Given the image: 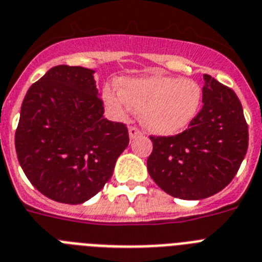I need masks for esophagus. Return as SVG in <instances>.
<instances>
[{
  "instance_id": "esophagus-1",
  "label": "esophagus",
  "mask_w": 262,
  "mask_h": 262,
  "mask_svg": "<svg viewBox=\"0 0 262 262\" xmlns=\"http://www.w3.org/2000/svg\"><path fill=\"white\" fill-rule=\"evenodd\" d=\"M138 136H141V130H140L137 126L129 127V137H130V140H135Z\"/></svg>"
}]
</instances>
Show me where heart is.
Here are the masks:
<instances>
[{
	"instance_id": "b5f03b06",
	"label": "heart",
	"mask_w": 262,
	"mask_h": 262,
	"mask_svg": "<svg viewBox=\"0 0 262 262\" xmlns=\"http://www.w3.org/2000/svg\"><path fill=\"white\" fill-rule=\"evenodd\" d=\"M120 93L104 90V100L113 113L122 117L129 109L141 113V121L150 133L173 136L181 133L199 114L202 90L193 80L153 76L122 80Z\"/></svg>"
}]
</instances>
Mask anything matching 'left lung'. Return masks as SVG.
Listing matches in <instances>:
<instances>
[{
  "mask_svg": "<svg viewBox=\"0 0 262 262\" xmlns=\"http://www.w3.org/2000/svg\"><path fill=\"white\" fill-rule=\"evenodd\" d=\"M204 80V105L188 129L169 137L150 136L149 174L177 199L202 200L223 190L248 150V124L237 94L208 74Z\"/></svg>",
  "mask_w": 262,
  "mask_h": 262,
  "instance_id": "8db88e82",
  "label": "left lung"
}]
</instances>
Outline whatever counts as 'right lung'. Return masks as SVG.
Masks as SVG:
<instances>
[{
	"instance_id": "obj_1",
	"label": "right lung",
	"mask_w": 262,
	"mask_h": 262,
	"mask_svg": "<svg viewBox=\"0 0 262 262\" xmlns=\"http://www.w3.org/2000/svg\"><path fill=\"white\" fill-rule=\"evenodd\" d=\"M94 70L58 65L29 88L15 130L24 173L43 195L82 204L113 174L127 127L104 117Z\"/></svg>"
}]
</instances>
